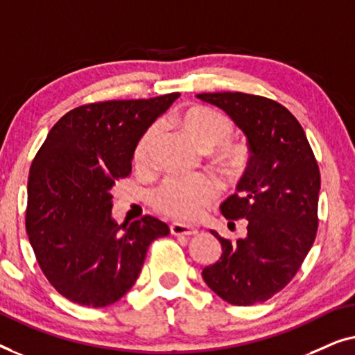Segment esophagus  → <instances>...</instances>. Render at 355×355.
I'll use <instances>...</instances> for the list:
<instances>
[{
    "mask_svg": "<svg viewBox=\"0 0 355 355\" xmlns=\"http://www.w3.org/2000/svg\"><path fill=\"white\" fill-rule=\"evenodd\" d=\"M171 233L175 234V236H193V234L198 233V228L191 225H184V223L180 222H173L171 225Z\"/></svg>",
    "mask_w": 355,
    "mask_h": 355,
    "instance_id": "1",
    "label": "esophagus"
}]
</instances>
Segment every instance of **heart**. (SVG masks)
Masks as SVG:
<instances>
[{"label": "heart", "instance_id": "heart-1", "mask_svg": "<svg viewBox=\"0 0 355 355\" xmlns=\"http://www.w3.org/2000/svg\"><path fill=\"white\" fill-rule=\"evenodd\" d=\"M178 125L183 133L202 151L216 148V154L227 166H233L241 159L243 151L228 143L233 123L227 116L206 106L187 107L180 114ZM157 133V127H149L139 138L133 153V162L144 166L148 162L149 149ZM220 187L217 180L209 175L188 178H167L153 193V206L159 212L178 220H194L204 212L209 204L218 196Z\"/></svg>", "mask_w": 355, "mask_h": 355}]
</instances>
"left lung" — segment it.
I'll return each mask as SVG.
<instances>
[{"mask_svg": "<svg viewBox=\"0 0 355 355\" xmlns=\"http://www.w3.org/2000/svg\"><path fill=\"white\" fill-rule=\"evenodd\" d=\"M248 139L251 157L236 193L222 202L227 220L246 218L248 234L222 244V256L202 270L217 296L233 306L263 302L286 286L315 241L320 171L306 133L286 107L239 92L201 93Z\"/></svg>", "mask_w": 355, "mask_h": 355, "instance_id": "left-lung-1", "label": "left lung"}]
</instances>
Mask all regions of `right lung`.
I'll return each mask as SVG.
<instances>
[{
    "instance_id": "right-lung-1",
    "label": "right lung",
    "mask_w": 355,
    "mask_h": 355,
    "mask_svg": "<svg viewBox=\"0 0 355 355\" xmlns=\"http://www.w3.org/2000/svg\"><path fill=\"white\" fill-rule=\"evenodd\" d=\"M180 93L85 104L49 130L28 172L26 228L40 268L59 294L87 307L119 301L149 244L171 233L151 216L112 218V188L132 173L137 143Z\"/></svg>"
}]
</instances>
